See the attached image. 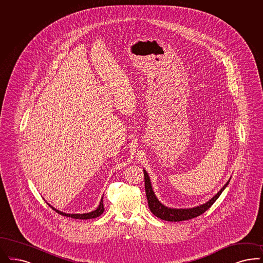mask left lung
Masks as SVG:
<instances>
[{"instance_id":"8db88e82","label":"left lung","mask_w":263,"mask_h":263,"mask_svg":"<svg viewBox=\"0 0 263 263\" xmlns=\"http://www.w3.org/2000/svg\"><path fill=\"white\" fill-rule=\"evenodd\" d=\"M143 173H144V181H145L146 197H147L148 205H149L151 213L163 220L175 221V222L188 220V219L194 218V217L204 214L205 211H208L214 204V202L221 195L222 191L226 188V186L230 182V179H231L230 178L226 182V184L224 185L223 187L218 191V193L214 195L210 201H208L204 204H200L195 208H190V209H172V208L165 206L157 199L155 193L152 189V186H151L149 175L146 173L145 170H143Z\"/></svg>"}]
</instances>
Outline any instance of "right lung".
I'll use <instances>...</instances> for the list:
<instances>
[{"label":"right lung","mask_w":263,"mask_h":263,"mask_svg":"<svg viewBox=\"0 0 263 263\" xmlns=\"http://www.w3.org/2000/svg\"><path fill=\"white\" fill-rule=\"evenodd\" d=\"M50 205V204H49ZM51 206V205H50ZM52 208V206H51ZM57 213H59L61 215H64V216H67V217H72V218H75V219H90V218H96L98 217L99 215L103 214L104 212V205H103V197L101 198V201L99 203V205L98 206L97 210H95L93 212H90V213H87V214H65V213H62L59 210H55L54 208H52Z\"/></svg>","instance_id":"right-lung-1"}]
</instances>
